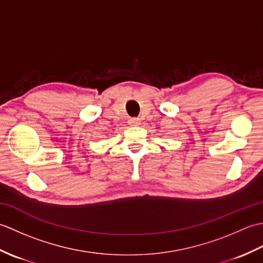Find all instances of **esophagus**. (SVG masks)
I'll use <instances>...</instances> for the list:
<instances>
[{"label": "esophagus", "mask_w": 263, "mask_h": 263, "mask_svg": "<svg viewBox=\"0 0 263 263\" xmlns=\"http://www.w3.org/2000/svg\"><path fill=\"white\" fill-rule=\"evenodd\" d=\"M128 122H130V124H132V125H139V124H140V120H139L138 117H133V119H131Z\"/></svg>", "instance_id": "1"}]
</instances>
